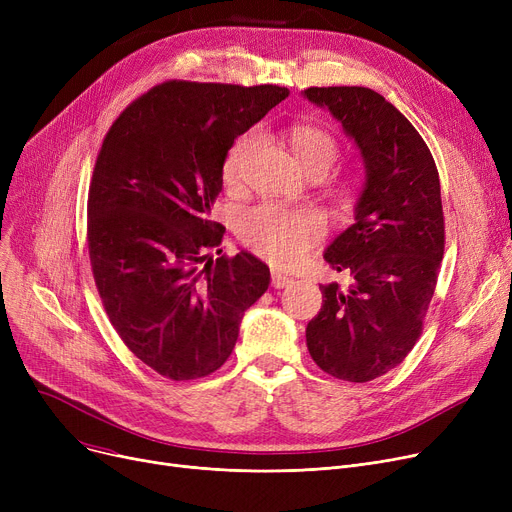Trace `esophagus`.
Returning a JSON list of instances; mask_svg holds the SVG:
<instances>
[{"label":"esophagus","instance_id":"esophagus-1","mask_svg":"<svg viewBox=\"0 0 512 512\" xmlns=\"http://www.w3.org/2000/svg\"><path fill=\"white\" fill-rule=\"evenodd\" d=\"M290 282H292V278H288V276H284L280 272H272V286L274 288H286Z\"/></svg>","mask_w":512,"mask_h":512}]
</instances>
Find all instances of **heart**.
Wrapping results in <instances>:
<instances>
[{
  "instance_id": "b5f03b06",
  "label": "heart",
  "mask_w": 512,
  "mask_h": 512,
  "mask_svg": "<svg viewBox=\"0 0 512 512\" xmlns=\"http://www.w3.org/2000/svg\"><path fill=\"white\" fill-rule=\"evenodd\" d=\"M288 147L305 172H328L338 159L340 147L334 134L317 124H292L286 130ZM257 145L253 130L240 134L222 161V180L228 188H238ZM326 224L317 211L284 209L259 205L242 215L238 236L257 255L278 265L297 263L315 242L324 236Z\"/></svg>"
}]
</instances>
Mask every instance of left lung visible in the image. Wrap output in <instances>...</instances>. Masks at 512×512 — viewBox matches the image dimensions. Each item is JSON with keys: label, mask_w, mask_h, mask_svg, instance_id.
Instances as JSON below:
<instances>
[{"label": "left lung", "mask_w": 512, "mask_h": 512, "mask_svg": "<svg viewBox=\"0 0 512 512\" xmlns=\"http://www.w3.org/2000/svg\"><path fill=\"white\" fill-rule=\"evenodd\" d=\"M353 139L365 168L355 224L324 253L351 284L319 286L324 305L307 324L311 359L344 382H371L415 346L444 255V213L436 161L421 134L380 93L311 87Z\"/></svg>", "instance_id": "left-lung-1"}]
</instances>
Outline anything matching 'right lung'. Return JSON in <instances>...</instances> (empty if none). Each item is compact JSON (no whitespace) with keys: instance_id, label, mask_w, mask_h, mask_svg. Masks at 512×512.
Returning <instances> with one entry per match:
<instances>
[{"instance_id":"1","label":"right lung","mask_w":512,"mask_h":512,"mask_svg":"<svg viewBox=\"0 0 512 512\" xmlns=\"http://www.w3.org/2000/svg\"><path fill=\"white\" fill-rule=\"evenodd\" d=\"M288 97L274 85L170 80L132 101L105 134L89 188V257L124 344L174 382L220 369L240 319L270 286L255 255L209 259L211 207L236 137Z\"/></svg>"}]
</instances>
